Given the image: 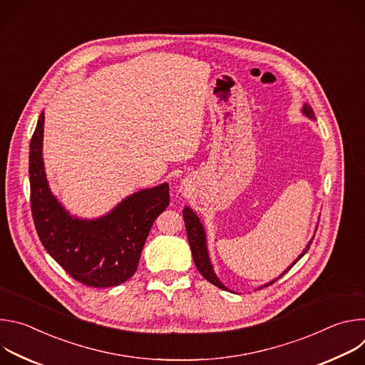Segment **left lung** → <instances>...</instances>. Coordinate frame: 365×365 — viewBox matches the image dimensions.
Masks as SVG:
<instances>
[{
	"label": "left lung",
	"instance_id": "1",
	"mask_svg": "<svg viewBox=\"0 0 365 365\" xmlns=\"http://www.w3.org/2000/svg\"><path fill=\"white\" fill-rule=\"evenodd\" d=\"M302 113H303L307 118L315 121V113H314V110H312V107L309 106V103H304L303 108H302ZM183 220H185L186 232H187V240H189V245H190V250H192V255H193V262H195L196 269L199 270V273H200L207 282L215 284L217 287H220V289H222V290H228V292H230V289L225 287V286L221 283V280L217 277V274H215V272H214V267H212V264H211L210 252H207V247H206V234H205V228H203V225H202L199 217L190 210V206H185V210H183ZM312 240H314V237H312ZM312 240L307 242V245H306V248L302 251V254L292 263V266H289L277 279L272 280L270 283L262 286L259 289H263V287H267V286L273 284V283L277 282L282 276H284V274L299 262V259L307 252V250H309V247H310V244H312Z\"/></svg>",
	"mask_w": 365,
	"mask_h": 365
}]
</instances>
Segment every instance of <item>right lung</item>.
Instances as JSON below:
<instances>
[{"mask_svg": "<svg viewBox=\"0 0 365 365\" xmlns=\"http://www.w3.org/2000/svg\"><path fill=\"white\" fill-rule=\"evenodd\" d=\"M44 113L30 141V203L37 235L75 280L91 287H113L137 270L150 228L169 206V185L138 190L108 214L78 218L51 193L43 163Z\"/></svg>", "mask_w": 365, "mask_h": 365, "instance_id": "1", "label": "right lung"}]
</instances>
